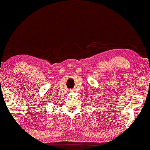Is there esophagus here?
Segmentation results:
<instances>
[{"mask_svg": "<svg viewBox=\"0 0 150 150\" xmlns=\"http://www.w3.org/2000/svg\"><path fill=\"white\" fill-rule=\"evenodd\" d=\"M70 91L74 92V91H75V90H74V89H71V90H70Z\"/></svg>", "mask_w": 150, "mask_h": 150, "instance_id": "obj_1", "label": "esophagus"}]
</instances>
